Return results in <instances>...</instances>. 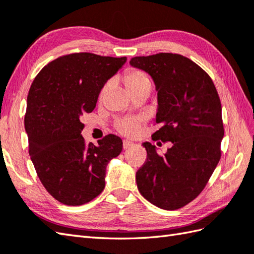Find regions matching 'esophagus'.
Segmentation results:
<instances>
[{
    "instance_id": "esophagus-1",
    "label": "esophagus",
    "mask_w": 254,
    "mask_h": 254,
    "mask_svg": "<svg viewBox=\"0 0 254 254\" xmlns=\"http://www.w3.org/2000/svg\"><path fill=\"white\" fill-rule=\"evenodd\" d=\"M132 146H134L133 142L128 141V139H124V141H123V148L124 149H128V148H131Z\"/></svg>"
}]
</instances>
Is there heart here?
<instances>
[{
    "mask_svg": "<svg viewBox=\"0 0 254 254\" xmlns=\"http://www.w3.org/2000/svg\"><path fill=\"white\" fill-rule=\"evenodd\" d=\"M123 80L128 93H132V91L141 88L145 85H150L149 79L146 75L141 71H137V69H131V71H127L126 74H124ZM110 85L111 83L109 82L104 86V88H102L100 93L101 98L106 95L108 89L110 87ZM138 127H139V122L138 120H136V119L124 120L118 124L119 131L123 134H126V135H135L138 131Z\"/></svg>",
    "mask_w": 254,
    "mask_h": 254,
    "instance_id": "heart-1",
    "label": "heart"
}]
</instances>
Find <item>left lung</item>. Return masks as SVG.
I'll list each match as a JSON object with an SVG mask.
<instances>
[{
  "mask_svg": "<svg viewBox=\"0 0 254 254\" xmlns=\"http://www.w3.org/2000/svg\"><path fill=\"white\" fill-rule=\"evenodd\" d=\"M132 67L152 77L157 91L155 139L171 142L165 155L148 142L147 160L136 172L142 195L155 206L174 210L193 201L220 158L224 137L222 105L213 80L180 55L158 53L131 59Z\"/></svg>",
  "mask_w": 254,
  "mask_h": 254,
  "instance_id": "obj_1",
  "label": "left lung"
}]
</instances>
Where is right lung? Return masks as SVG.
I'll return each mask as SVG.
<instances>
[{"mask_svg": "<svg viewBox=\"0 0 254 254\" xmlns=\"http://www.w3.org/2000/svg\"><path fill=\"white\" fill-rule=\"evenodd\" d=\"M126 62V57L73 53L47 64L31 84L25 115L29 156L59 202L78 206L105 189L107 165L122 152V139L109 134L87 145L80 118L95 109L100 90Z\"/></svg>", "mask_w": 254, "mask_h": 254, "instance_id": "obj_1", "label": "right lung"}]
</instances>
